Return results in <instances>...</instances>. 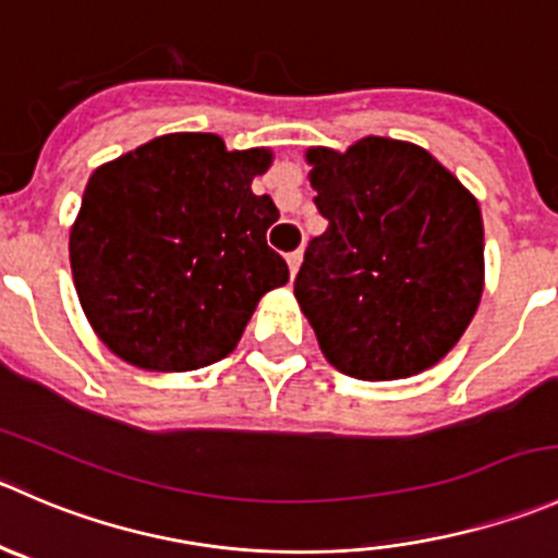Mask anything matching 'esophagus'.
<instances>
[{"label": "esophagus", "instance_id": "1", "mask_svg": "<svg viewBox=\"0 0 558 558\" xmlns=\"http://www.w3.org/2000/svg\"><path fill=\"white\" fill-rule=\"evenodd\" d=\"M286 262H289V269H291V278H294V275H296V269H300V264H302V253H300V251L289 253V256H286Z\"/></svg>", "mask_w": 558, "mask_h": 558}]
</instances>
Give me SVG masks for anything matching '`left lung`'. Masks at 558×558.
Listing matches in <instances>:
<instances>
[{"label":"left lung","instance_id":"8db88e82","mask_svg":"<svg viewBox=\"0 0 558 558\" xmlns=\"http://www.w3.org/2000/svg\"><path fill=\"white\" fill-rule=\"evenodd\" d=\"M305 158L329 226L307 242L294 296L324 356L362 381L428 371L483 296L477 198L423 147L381 135Z\"/></svg>","mask_w":558,"mask_h":558}]
</instances>
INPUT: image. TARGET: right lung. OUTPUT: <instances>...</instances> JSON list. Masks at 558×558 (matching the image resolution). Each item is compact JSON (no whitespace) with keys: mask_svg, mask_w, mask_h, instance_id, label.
Masks as SVG:
<instances>
[{"mask_svg":"<svg viewBox=\"0 0 558 558\" xmlns=\"http://www.w3.org/2000/svg\"><path fill=\"white\" fill-rule=\"evenodd\" d=\"M269 149L171 133L100 166L70 229V267L97 338L147 371H196L234 351L258 300L289 280L278 220L251 191Z\"/></svg>","mask_w":558,"mask_h":558,"instance_id":"1","label":"right lung"}]
</instances>
